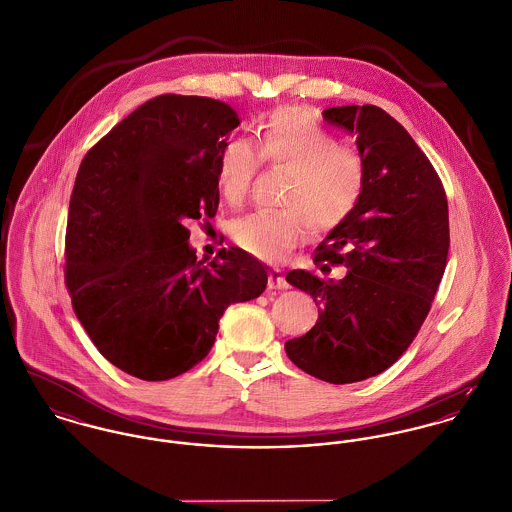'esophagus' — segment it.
<instances>
[{"label": "esophagus", "mask_w": 512, "mask_h": 512, "mask_svg": "<svg viewBox=\"0 0 512 512\" xmlns=\"http://www.w3.org/2000/svg\"><path fill=\"white\" fill-rule=\"evenodd\" d=\"M268 288H270V290H288V282H286V278L282 276V270L272 268V270L268 272Z\"/></svg>", "instance_id": "1"}]
</instances>
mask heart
Returning a JSON list of instances; mask_svg holds the SVG:
<instances>
[{"label": "heart", "mask_w": 512, "mask_h": 512, "mask_svg": "<svg viewBox=\"0 0 512 512\" xmlns=\"http://www.w3.org/2000/svg\"><path fill=\"white\" fill-rule=\"evenodd\" d=\"M257 153L254 154L253 151ZM262 163L288 171L282 211H254L230 224L234 242L260 260H280L303 238L305 224L331 230L357 207L365 189V163L299 108H278L254 130V149L228 140L217 159V187L228 205H240Z\"/></svg>", "instance_id": "heart-1"}]
</instances>
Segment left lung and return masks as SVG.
Wrapping results in <instances>:
<instances>
[{"label":"left lung","mask_w":512,"mask_h":512,"mask_svg":"<svg viewBox=\"0 0 512 512\" xmlns=\"http://www.w3.org/2000/svg\"><path fill=\"white\" fill-rule=\"evenodd\" d=\"M323 118L357 138L365 189L313 256L321 272L343 264L345 278L286 276L319 305L313 329L286 353L319 380L351 384L394 365L418 335L445 270L449 217L436 169L390 114L353 104Z\"/></svg>","instance_id":"obj_1"}]
</instances>
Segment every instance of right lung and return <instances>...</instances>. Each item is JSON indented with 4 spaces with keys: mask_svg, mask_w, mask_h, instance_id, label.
Returning <instances> with one entry per match:
<instances>
[{
    "mask_svg": "<svg viewBox=\"0 0 512 512\" xmlns=\"http://www.w3.org/2000/svg\"><path fill=\"white\" fill-rule=\"evenodd\" d=\"M238 114L205 96L147 100L92 147L76 173L65 282L96 349L142 380L201 363L230 303L266 290L242 248L197 260L189 220L219 209L217 159Z\"/></svg>",
    "mask_w": 512,
    "mask_h": 512,
    "instance_id": "right-lung-1",
    "label": "right lung"
}]
</instances>
